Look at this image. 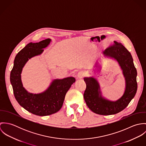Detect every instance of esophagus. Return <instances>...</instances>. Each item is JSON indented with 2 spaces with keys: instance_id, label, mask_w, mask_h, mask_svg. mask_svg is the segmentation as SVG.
I'll return each mask as SVG.
<instances>
[{
  "instance_id": "esophagus-1",
  "label": "esophagus",
  "mask_w": 146,
  "mask_h": 146,
  "mask_svg": "<svg viewBox=\"0 0 146 146\" xmlns=\"http://www.w3.org/2000/svg\"><path fill=\"white\" fill-rule=\"evenodd\" d=\"M85 76V73L83 71H80L77 74V78L78 79H82Z\"/></svg>"
}]
</instances>
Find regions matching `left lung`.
I'll return each instance as SVG.
<instances>
[{"label":"left lung","instance_id":"8db88e82","mask_svg":"<svg viewBox=\"0 0 146 146\" xmlns=\"http://www.w3.org/2000/svg\"><path fill=\"white\" fill-rule=\"evenodd\" d=\"M104 54L116 60L121 67L125 79V92L118 100L108 101L102 97L100 85L96 79L85 78L86 87L84 98L86 105L93 112L110 115L123 111L134 97L137 90V72L130 53L121 43L114 42L113 45L105 50Z\"/></svg>","mask_w":146,"mask_h":146}]
</instances>
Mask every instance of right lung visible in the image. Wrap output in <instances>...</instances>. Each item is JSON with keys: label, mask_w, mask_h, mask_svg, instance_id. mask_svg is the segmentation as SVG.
<instances>
[{"label": "right lung", "mask_w": 146, "mask_h": 146, "mask_svg": "<svg viewBox=\"0 0 146 146\" xmlns=\"http://www.w3.org/2000/svg\"><path fill=\"white\" fill-rule=\"evenodd\" d=\"M51 40L46 39L36 43L30 42L16 55L10 75L15 97L27 111L38 115L48 116L58 112L62 107L66 93L76 80L73 77L54 80L48 88L39 94L29 93L21 82L22 68L31 58L42 54Z\"/></svg>", "instance_id": "1"}]
</instances>
